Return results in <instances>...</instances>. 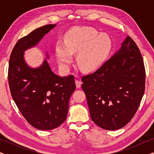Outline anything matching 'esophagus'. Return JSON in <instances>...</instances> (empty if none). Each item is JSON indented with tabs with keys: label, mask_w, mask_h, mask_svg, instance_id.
Instances as JSON below:
<instances>
[{
	"label": "esophagus",
	"mask_w": 154,
	"mask_h": 154,
	"mask_svg": "<svg viewBox=\"0 0 154 154\" xmlns=\"http://www.w3.org/2000/svg\"><path fill=\"white\" fill-rule=\"evenodd\" d=\"M75 85H76L77 88H81V81H79V80H76V81H75Z\"/></svg>",
	"instance_id": "34e87169"
}]
</instances>
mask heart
<instances>
[{
    "instance_id": "b5f03b06",
    "label": "heart",
    "mask_w": 154,
    "mask_h": 154,
    "mask_svg": "<svg viewBox=\"0 0 154 154\" xmlns=\"http://www.w3.org/2000/svg\"><path fill=\"white\" fill-rule=\"evenodd\" d=\"M112 47L111 38L91 27L76 28L69 31L65 42L60 40L55 45V55L62 69H69L77 54L76 61L83 71L90 72L102 66Z\"/></svg>"
}]
</instances>
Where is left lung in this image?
<instances>
[{
    "label": "left lung",
    "mask_w": 154,
    "mask_h": 154,
    "mask_svg": "<svg viewBox=\"0 0 154 154\" xmlns=\"http://www.w3.org/2000/svg\"><path fill=\"white\" fill-rule=\"evenodd\" d=\"M90 117L104 130H116L135 114L145 89V69L136 43L127 36L121 47L92 74L82 78Z\"/></svg>",
    "instance_id": "1"
}]
</instances>
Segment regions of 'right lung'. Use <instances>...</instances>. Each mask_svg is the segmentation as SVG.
<instances>
[{
  "label": "right lung",
  "mask_w": 154,
  "mask_h": 154,
  "mask_svg": "<svg viewBox=\"0 0 154 154\" xmlns=\"http://www.w3.org/2000/svg\"><path fill=\"white\" fill-rule=\"evenodd\" d=\"M56 26L45 25L19 40L9 62L8 81L12 99L25 119L41 130L54 129L64 122L69 98L75 89L73 75L59 76L45 59L35 68L25 60L24 52L35 47ZM45 56L49 59L48 52Z\"/></svg>",
  "instance_id": "obj_1"
}]
</instances>
